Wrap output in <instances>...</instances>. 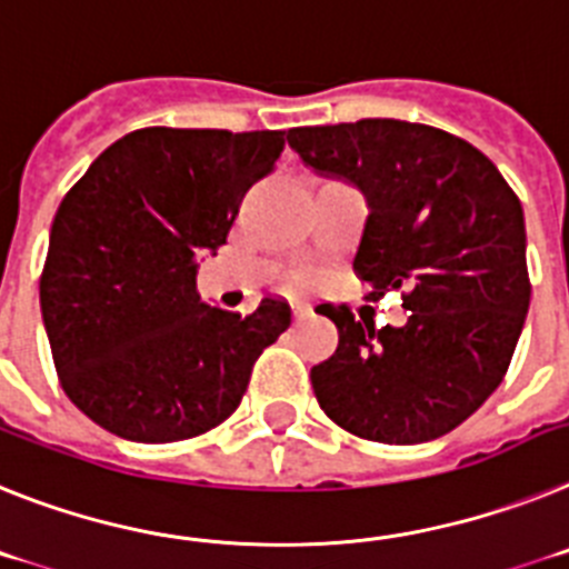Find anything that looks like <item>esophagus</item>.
<instances>
[{
    "mask_svg": "<svg viewBox=\"0 0 569 569\" xmlns=\"http://www.w3.org/2000/svg\"><path fill=\"white\" fill-rule=\"evenodd\" d=\"M309 315H312V309H303V306H298V309H295V323H303Z\"/></svg>",
    "mask_w": 569,
    "mask_h": 569,
    "instance_id": "obj_1",
    "label": "esophagus"
}]
</instances>
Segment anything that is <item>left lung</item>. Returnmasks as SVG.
Segmentation results:
<instances>
[{"label":"left lung","instance_id":"obj_1","mask_svg":"<svg viewBox=\"0 0 569 569\" xmlns=\"http://www.w3.org/2000/svg\"><path fill=\"white\" fill-rule=\"evenodd\" d=\"M289 146L363 191L355 274L367 300L398 289L409 309L403 326L375 329L349 306H326L340 340L312 367L320 409L367 441L452 432L498 389L530 309L521 200L490 157L421 122L291 128Z\"/></svg>","mask_w":569,"mask_h":569}]
</instances>
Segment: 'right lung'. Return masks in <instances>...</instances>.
I'll list each match as a JSON object with an SVG mask.
<instances>
[{"label":"right lung","instance_id":"right-lung-1","mask_svg":"<svg viewBox=\"0 0 569 569\" xmlns=\"http://www.w3.org/2000/svg\"><path fill=\"white\" fill-rule=\"evenodd\" d=\"M286 131L140 128L91 162L51 226L39 306L73 407L126 441L171 443L223 423L283 298L251 315L197 295V257L226 243L246 191L271 174Z\"/></svg>","mask_w":569,"mask_h":569}]
</instances>
